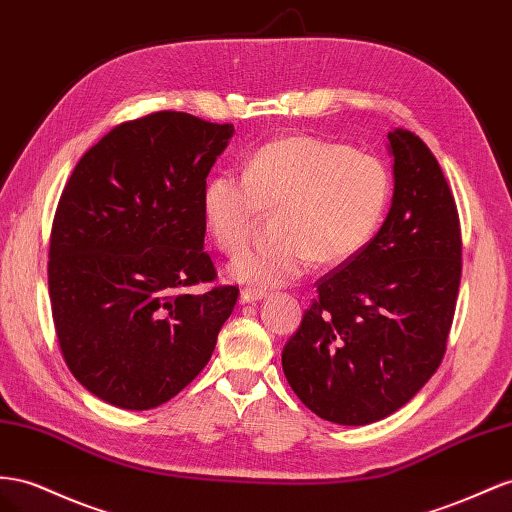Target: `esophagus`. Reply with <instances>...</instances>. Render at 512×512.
I'll return each mask as SVG.
<instances>
[{
	"mask_svg": "<svg viewBox=\"0 0 512 512\" xmlns=\"http://www.w3.org/2000/svg\"><path fill=\"white\" fill-rule=\"evenodd\" d=\"M267 293L265 290H258V288H243L241 295H239V301L241 303H256L260 299H265Z\"/></svg>",
	"mask_w": 512,
	"mask_h": 512,
	"instance_id": "34e87169",
	"label": "esophagus"
}]
</instances>
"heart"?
Returning a JSON list of instances; mask_svg holds the SVG:
<instances>
[{
  "label": "heart",
  "mask_w": 512,
  "mask_h": 512,
  "mask_svg": "<svg viewBox=\"0 0 512 512\" xmlns=\"http://www.w3.org/2000/svg\"><path fill=\"white\" fill-rule=\"evenodd\" d=\"M390 200L383 163L342 144L284 135L260 146L243 178L217 174L204 187V228L219 250L234 254L262 213H273L271 237L230 262V275L252 288L299 280L312 262L340 265L379 228Z\"/></svg>",
  "instance_id": "b5f03b06"
}]
</instances>
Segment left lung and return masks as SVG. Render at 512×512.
<instances>
[{"instance_id": "1", "label": "left lung", "mask_w": 512, "mask_h": 512, "mask_svg": "<svg viewBox=\"0 0 512 512\" xmlns=\"http://www.w3.org/2000/svg\"><path fill=\"white\" fill-rule=\"evenodd\" d=\"M388 140V217L316 282V299L282 351L301 403L344 426L388 418L433 377L461 284V224L444 172L418 135L396 129Z\"/></svg>"}]
</instances>
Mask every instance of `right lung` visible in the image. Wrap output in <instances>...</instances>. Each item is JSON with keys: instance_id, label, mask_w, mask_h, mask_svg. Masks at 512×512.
I'll return each instance as SVG.
<instances>
[{"instance_id": "add662e5", "label": "right lung", "mask_w": 512, "mask_h": 512, "mask_svg": "<svg viewBox=\"0 0 512 512\" xmlns=\"http://www.w3.org/2000/svg\"><path fill=\"white\" fill-rule=\"evenodd\" d=\"M234 133L185 112L118 124L79 159L55 209L49 299L64 362L105 403H168L209 364L239 299L204 250L202 196Z\"/></svg>"}]
</instances>
